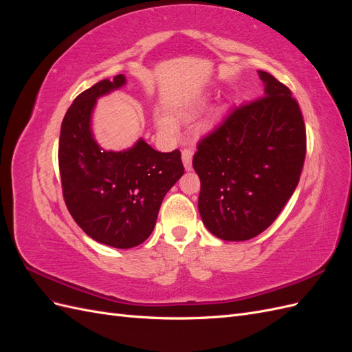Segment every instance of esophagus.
<instances>
[{"mask_svg":"<svg viewBox=\"0 0 352 352\" xmlns=\"http://www.w3.org/2000/svg\"><path fill=\"white\" fill-rule=\"evenodd\" d=\"M192 155H194V150L192 148H184L182 151V162L186 170L192 168Z\"/></svg>","mask_w":352,"mask_h":352,"instance_id":"esophagus-1","label":"esophagus"}]
</instances>
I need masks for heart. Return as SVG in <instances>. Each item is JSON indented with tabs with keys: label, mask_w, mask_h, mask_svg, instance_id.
<instances>
[{
	"label": "heart",
	"mask_w": 352,
	"mask_h": 352,
	"mask_svg": "<svg viewBox=\"0 0 352 352\" xmlns=\"http://www.w3.org/2000/svg\"><path fill=\"white\" fill-rule=\"evenodd\" d=\"M158 126L162 127V129H166V131H172L173 129V122L166 119V117H162V119L158 120Z\"/></svg>",
	"instance_id": "1"
}]
</instances>
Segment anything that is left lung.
I'll return each mask as SVG.
<instances>
[{
    "label": "left lung",
    "mask_w": 352,
    "mask_h": 352,
    "mask_svg": "<svg viewBox=\"0 0 352 352\" xmlns=\"http://www.w3.org/2000/svg\"><path fill=\"white\" fill-rule=\"evenodd\" d=\"M264 95L233 107L197 145L198 210L223 241L260 235L280 214L300 182L307 136L289 88L258 70Z\"/></svg>",
    "instance_id": "8db88e82"
}]
</instances>
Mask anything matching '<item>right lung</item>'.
I'll return each instance as SVG.
<instances>
[{
	"instance_id": "add662e5",
	"label": "right lung",
	"mask_w": 352,
	"mask_h": 352,
	"mask_svg": "<svg viewBox=\"0 0 352 352\" xmlns=\"http://www.w3.org/2000/svg\"><path fill=\"white\" fill-rule=\"evenodd\" d=\"M124 83L117 74L79 94L63 119L58 142L63 197L72 217L94 241L120 250L151 235L164 195L185 172L179 150L160 153L140 140L114 153L95 142L94 105Z\"/></svg>"
}]
</instances>
